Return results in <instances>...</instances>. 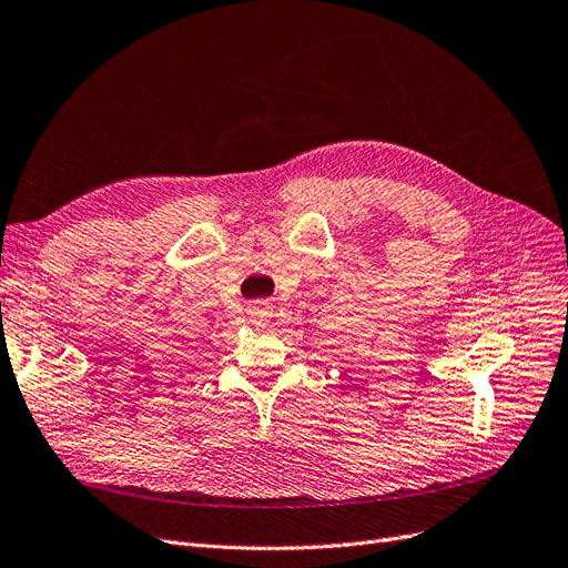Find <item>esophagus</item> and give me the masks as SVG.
Segmentation results:
<instances>
[{
    "label": "esophagus",
    "instance_id": "1",
    "mask_svg": "<svg viewBox=\"0 0 568 568\" xmlns=\"http://www.w3.org/2000/svg\"><path fill=\"white\" fill-rule=\"evenodd\" d=\"M271 306L266 300H255V302H251L248 304V317H251V323L255 325V327H264L266 323H268V317H271Z\"/></svg>",
    "mask_w": 568,
    "mask_h": 568
}]
</instances>
